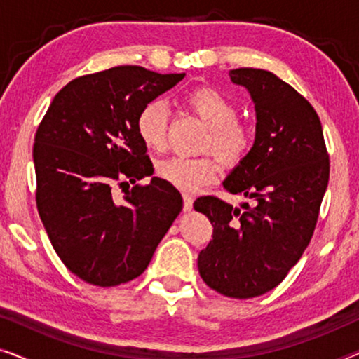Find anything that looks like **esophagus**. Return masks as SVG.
Returning <instances> with one entry per match:
<instances>
[{
	"label": "esophagus",
	"mask_w": 359,
	"mask_h": 359,
	"mask_svg": "<svg viewBox=\"0 0 359 359\" xmlns=\"http://www.w3.org/2000/svg\"><path fill=\"white\" fill-rule=\"evenodd\" d=\"M183 203H184V210H191L193 209V196L184 193L183 194Z\"/></svg>",
	"instance_id": "34e87169"
}]
</instances>
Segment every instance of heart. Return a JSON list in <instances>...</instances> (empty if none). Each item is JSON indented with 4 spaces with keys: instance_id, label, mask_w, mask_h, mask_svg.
Instances as JSON below:
<instances>
[{
    "instance_id": "b5f03b06",
    "label": "heart",
    "mask_w": 359,
    "mask_h": 359,
    "mask_svg": "<svg viewBox=\"0 0 359 359\" xmlns=\"http://www.w3.org/2000/svg\"><path fill=\"white\" fill-rule=\"evenodd\" d=\"M186 104L209 127L201 151H210L227 168H235L253 149V132L238 121L237 104L212 86H201L186 95ZM168 109L163 101L142 106L135 119V130L149 150L161 151L166 145ZM219 161L212 155L171 156L156 165V175L181 191H196L212 183L219 173Z\"/></svg>"
}]
</instances>
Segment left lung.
I'll list each match as a JSON object with an SVG mask.
<instances>
[{"instance_id": "1", "label": "left lung", "mask_w": 359, "mask_h": 359, "mask_svg": "<svg viewBox=\"0 0 359 359\" xmlns=\"http://www.w3.org/2000/svg\"><path fill=\"white\" fill-rule=\"evenodd\" d=\"M229 75L252 95L257 135L224 188L252 203L233 208L215 196L196 199L194 209L214 227L198 268L214 291L250 299L276 287L301 259L316 230L330 160L316 109L291 85L258 68Z\"/></svg>"}]
</instances>
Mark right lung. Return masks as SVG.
Instances as JSON below:
<instances>
[{
	"label": "right lung",
	"mask_w": 359,
	"mask_h": 359,
	"mask_svg": "<svg viewBox=\"0 0 359 359\" xmlns=\"http://www.w3.org/2000/svg\"><path fill=\"white\" fill-rule=\"evenodd\" d=\"M183 78L137 65L78 76L57 93L37 127L39 215L63 264L88 284L111 287L140 276L183 209L166 181L137 183L154 166L135 130L142 106Z\"/></svg>",
	"instance_id": "obj_1"
}]
</instances>
